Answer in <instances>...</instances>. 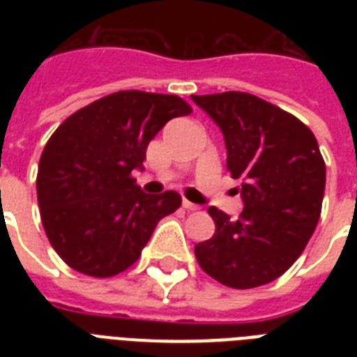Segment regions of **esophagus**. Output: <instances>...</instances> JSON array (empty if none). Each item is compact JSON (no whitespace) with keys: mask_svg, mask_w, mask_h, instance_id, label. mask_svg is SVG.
<instances>
[{"mask_svg":"<svg viewBox=\"0 0 357 357\" xmlns=\"http://www.w3.org/2000/svg\"><path fill=\"white\" fill-rule=\"evenodd\" d=\"M183 207L187 211H198V209H200V206H196V204H192V202L189 200H183Z\"/></svg>","mask_w":357,"mask_h":357,"instance_id":"34e87169","label":"esophagus"}]
</instances>
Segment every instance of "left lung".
<instances>
[{"instance_id": "left-lung-1", "label": "left lung", "mask_w": 357, "mask_h": 357, "mask_svg": "<svg viewBox=\"0 0 357 357\" xmlns=\"http://www.w3.org/2000/svg\"><path fill=\"white\" fill-rule=\"evenodd\" d=\"M224 135L228 170L241 179L237 220L207 211L215 235L195 246L200 266L217 282L252 289L274 282L304 252L321 218L326 165L315 135L296 116L248 94L190 96Z\"/></svg>"}]
</instances>
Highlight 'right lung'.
I'll list each match as a JSON object with an SVG mask.
<instances>
[{"mask_svg": "<svg viewBox=\"0 0 357 357\" xmlns=\"http://www.w3.org/2000/svg\"><path fill=\"white\" fill-rule=\"evenodd\" d=\"M192 113L172 94L120 91L64 120L42 151L36 195L44 231L74 271L109 278L139 259L157 222L181 206L131 178L168 120Z\"/></svg>", "mask_w": 357, "mask_h": 357, "instance_id": "obj_1", "label": "right lung"}]
</instances>
